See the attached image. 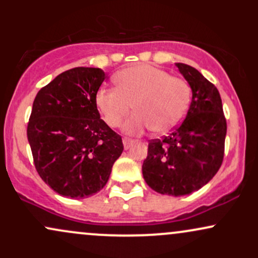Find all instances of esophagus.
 Listing matches in <instances>:
<instances>
[{
  "instance_id": "esophagus-1",
  "label": "esophagus",
  "mask_w": 258,
  "mask_h": 258,
  "mask_svg": "<svg viewBox=\"0 0 258 258\" xmlns=\"http://www.w3.org/2000/svg\"><path fill=\"white\" fill-rule=\"evenodd\" d=\"M122 143H123V148H125V149H130L132 144L135 143V141H133V139H131V138L125 137L122 139Z\"/></svg>"
}]
</instances>
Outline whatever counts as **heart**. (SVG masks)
Masks as SVG:
<instances>
[{
	"label": "heart",
	"instance_id": "1",
	"mask_svg": "<svg viewBox=\"0 0 258 258\" xmlns=\"http://www.w3.org/2000/svg\"><path fill=\"white\" fill-rule=\"evenodd\" d=\"M117 88L103 87L96 105L109 126H119L135 104L137 112L126 120L123 131L139 135L146 130L164 135L172 131L185 116L190 104V86L166 70L152 65H135L115 75Z\"/></svg>",
	"mask_w": 258,
	"mask_h": 258
}]
</instances>
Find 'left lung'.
Returning a JSON list of instances; mask_svg holds the SVG:
<instances>
[{"label": "left lung", "mask_w": 258, "mask_h": 258, "mask_svg": "<svg viewBox=\"0 0 258 258\" xmlns=\"http://www.w3.org/2000/svg\"><path fill=\"white\" fill-rule=\"evenodd\" d=\"M176 67L193 92L190 106L170 135L149 142L142 172L153 190L183 197L199 190L220 170L227 121L216 86L190 65Z\"/></svg>", "instance_id": "8db88e82"}]
</instances>
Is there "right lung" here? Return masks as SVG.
Returning a JSON list of instances; mask_svg holds the SVG:
<instances>
[{
	"label": "right lung",
	"instance_id": "add662e5",
	"mask_svg": "<svg viewBox=\"0 0 258 258\" xmlns=\"http://www.w3.org/2000/svg\"><path fill=\"white\" fill-rule=\"evenodd\" d=\"M98 68H74L38 91L28 123L37 173L55 193L84 199L104 188L123 150L121 136L100 119Z\"/></svg>",
	"mask_w": 258,
	"mask_h": 258
}]
</instances>
